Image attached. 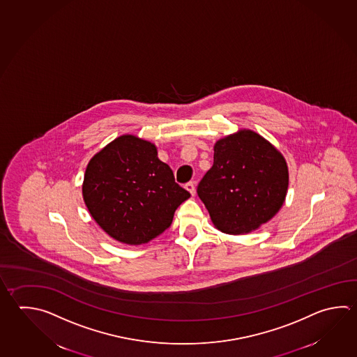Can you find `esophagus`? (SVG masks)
<instances>
[{
    "label": "esophagus",
    "instance_id": "1",
    "mask_svg": "<svg viewBox=\"0 0 357 357\" xmlns=\"http://www.w3.org/2000/svg\"><path fill=\"white\" fill-rule=\"evenodd\" d=\"M184 188L187 189V190H188V192H189V193H190V195H195V183H193V182L187 183V184H185V187H184Z\"/></svg>",
    "mask_w": 357,
    "mask_h": 357
}]
</instances>
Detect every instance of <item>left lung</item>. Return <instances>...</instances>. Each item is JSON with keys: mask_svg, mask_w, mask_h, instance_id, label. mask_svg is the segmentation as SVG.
<instances>
[{"mask_svg": "<svg viewBox=\"0 0 357 357\" xmlns=\"http://www.w3.org/2000/svg\"><path fill=\"white\" fill-rule=\"evenodd\" d=\"M213 165L197 193L217 229L243 235L282 208L289 185L282 153L252 130H238L215 142Z\"/></svg>", "mask_w": 357, "mask_h": 357, "instance_id": "1", "label": "left lung"}]
</instances>
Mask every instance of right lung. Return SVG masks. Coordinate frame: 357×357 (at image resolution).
Returning a JSON list of instances; mask_svg holds the SVG:
<instances>
[{
	"instance_id": "add662e5",
	"label": "right lung",
	"mask_w": 357,
	"mask_h": 357,
	"mask_svg": "<svg viewBox=\"0 0 357 357\" xmlns=\"http://www.w3.org/2000/svg\"><path fill=\"white\" fill-rule=\"evenodd\" d=\"M82 195L94 221L126 245L151 241L172 225L190 195L158 158L153 142L121 135L88 162Z\"/></svg>"
}]
</instances>
